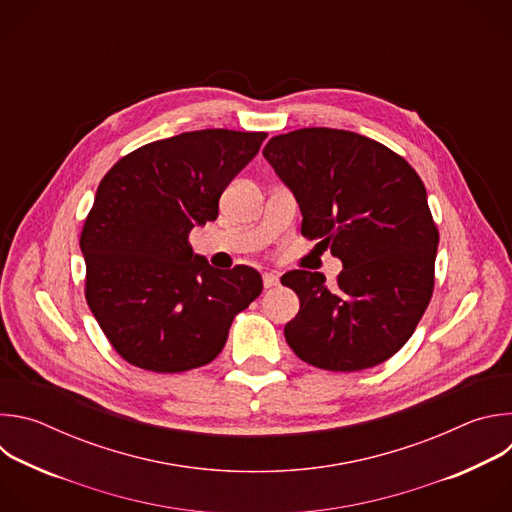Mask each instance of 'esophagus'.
I'll return each mask as SVG.
<instances>
[{
  "label": "esophagus",
  "instance_id": "34e87169",
  "mask_svg": "<svg viewBox=\"0 0 512 512\" xmlns=\"http://www.w3.org/2000/svg\"><path fill=\"white\" fill-rule=\"evenodd\" d=\"M279 283V277L275 273H263V287L265 289H271Z\"/></svg>",
  "mask_w": 512,
  "mask_h": 512
}]
</instances>
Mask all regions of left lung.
Listing matches in <instances>:
<instances>
[{"instance_id": "8db88e82", "label": "left lung", "mask_w": 512, "mask_h": 512, "mask_svg": "<svg viewBox=\"0 0 512 512\" xmlns=\"http://www.w3.org/2000/svg\"><path fill=\"white\" fill-rule=\"evenodd\" d=\"M263 156L300 204L302 235L344 267L334 285L302 269L281 277L300 298L283 330L289 348L336 373L385 362L433 294L440 235L421 178L383 143L344 129L275 135Z\"/></svg>"}]
</instances>
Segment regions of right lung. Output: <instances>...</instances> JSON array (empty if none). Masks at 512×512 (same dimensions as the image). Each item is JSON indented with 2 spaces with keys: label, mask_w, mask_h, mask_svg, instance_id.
Returning a JSON list of instances; mask_svg holds the SVG:
<instances>
[{
  "label": "right lung",
  "mask_w": 512,
  "mask_h": 512,
  "mask_svg": "<svg viewBox=\"0 0 512 512\" xmlns=\"http://www.w3.org/2000/svg\"><path fill=\"white\" fill-rule=\"evenodd\" d=\"M263 131L202 129L141 145L101 180L81 233L85 296L133 367L184 373L223 350L233 318L263 289L247 265L214 269L188 243L257 156Z\"/></svg>",
  "instance_id": "right-lung-1"
}]
</instances>
